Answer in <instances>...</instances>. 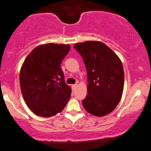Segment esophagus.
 <instances>
[{
  "label": "esophagus",
  "mask_w": 151,
  "mask_h": 151,
  "mask_svg": "<svg viewBox=\"0 0 151 151\" xmlns=\"http://www.w3.org/2000/svg\"><path fill=\"white\" fill-rule=\"evenodd\" d=\"M76 86H77V83H76V84L72 85V88H73V89H75L76 88Z\"/></svg>",
  "instance_id": "34e87169"
}]
</instances>
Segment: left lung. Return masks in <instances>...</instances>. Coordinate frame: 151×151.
Masks as SVG:
<instances>
[{
  "mask_svg": "<svg viewBox=\"0 0 151 151\" xmlns=\"http://www.w3.org/2000/svg\"><path fill=\"white\" fill-rule=\"evenodd\" d=\"M87 71V95L82 101L86 111L98 117L113 111L121 99L124 71L120 59L101 42L86 41L74 45Z\"/></svg>",
  "mask_w": 151,
  "mask_h": 151,
  "instance_id": "obj_1",
  "label": "left lung"
}]
</instances>
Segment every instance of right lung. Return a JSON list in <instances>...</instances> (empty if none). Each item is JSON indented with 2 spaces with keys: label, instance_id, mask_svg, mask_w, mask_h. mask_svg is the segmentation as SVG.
Masks as SVG:
<instances>
[{
  "label": "right lung",
  "instance_id": "1",
  "mask_svg": "<svg viewBox=\"0 0 151 151\" xmlns=\"http://www.w3.org/2000/svg\"><path fill=\"white\" fill-rule=\"evenodd\" d=\"M69 45L37 46L25 59L20 73L22 95L28 108L40 117L61 112L69 101L71 89L65 83L61 64Z\"/></svg>",
  "mask_w": 151,
  "mask_h": 151
}]
</instances>
